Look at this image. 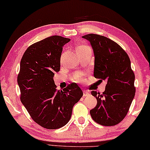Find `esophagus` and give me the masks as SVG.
Wrapping results in <instances>:
<instances>
[{
    "label": "esophagus",
    "mask_w": 150,
    "mask_h": 150,
    "mask_svg": "<svg viewBox=\"0 0 150 150\" xmlns=\"http://www.w3.org/2000/svg\"><path fill=\"white\" fill-rule=\"evenodd\" d=\"M89 95V93L87 91H83V96H88Z\"/></svg>",
    "instance_id": "esophagus-1"
}]
</instances>
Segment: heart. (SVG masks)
I'll return each mask as SVG.
<instances>
[{
    "instance_id": "b5f03b06",
    "label": "heart",
    "mask_w": 150,
    "mask_h": 150,
    "mask_svg": "<svg viewBox=\"0 0 150 150\" xmlns=\"http://www.w3.org/2000/svg\"><path fill=\"white\" fill-rule=\"evenodd\" d=\"M90 48L86 45H79L76 47V52H82L85 51V50H89ZM83 80V76L81 74H78L75 76V81H81Z\"/></svg>"
}]
</instances>
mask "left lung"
Wrapping results in <instances>:
<instances>
[{
	"label": "left lung",
	"instance_id": "8db88e82",
	"mask_svg": "<svg viewBox=\"0 0 150 150\" xmlns=\"http://www.w3.org/2000/svg\"><path fill=\"white\" fill-rule=\"evenodd\" d=\"M83 38L94 50V77L107 81L103 94L91 92L97 100L91 116L101 125H117L127 115L135 95V75L129 58L119 45L105 36L89 34Z\"/></svg>",
	"mask_w": 150,
	"mask_h": 150
}]
</instances>
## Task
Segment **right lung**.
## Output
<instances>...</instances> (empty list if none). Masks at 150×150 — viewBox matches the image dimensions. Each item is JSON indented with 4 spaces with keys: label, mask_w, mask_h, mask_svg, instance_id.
<instances>
[{
    "label": "right lung",
    "mask_w": 150,
    "mask_h": 150,
    "mask_svg": "<svg viewBox=\"0 0 150 150\" xmlns=\"http://www.w3.org/2000/svg\"><path fill=\"white\" fill-rule=\"evenodd\" d=\"M69 38L52 36L30 45L21 61L17 81L21 100L34 121L48 129L63 127L83 93L76 83L57 90L54 73L60 71L64 45Z\"/></svg>",
    "instance_id": "right-lung-1"
}]
</instances>
